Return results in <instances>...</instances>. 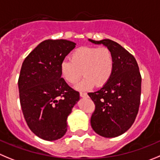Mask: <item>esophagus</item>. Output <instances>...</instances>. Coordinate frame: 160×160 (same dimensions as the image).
Returning <instances> with one entry per match:
<instances>
[{
    "label": "esophagus",
    "instance_id": "34e87169",
    "mask_svg": "<svg viewBox=\"0 0 160 160\" xmlns=\"http://www.w3.org/2000/svg\"><path fill=\"white\" fill-rule=\"evenodd\" d=\"M80 95L82 97V98H87L88 95L87 93H85V92H80Z\"/></svg>",
    "mask_w": 160,
    "mask_h": 160
}]
</instances>
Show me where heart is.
Instances as JSON below:
<instances>
[{
	"mask_svg": "<svg viewBox=\"0 0 160 160\" xmlns=\"http://www.w3.org/2000/svg\"><path fill=\"white\" fill-rule=\"evenodd\" d=\"M114 66V58L107 47L83 46L71 54V60H64L60 65L62 77L71 84H75L82 76L83 80L77 86L78 90H88L94 85L102 86L108 82Z\"/></svg>",
	"mask_w": 160,
	"mask_h": 160,
	"instance_id": "b5f03b06",
	"label": "heart"
}]
</instances>
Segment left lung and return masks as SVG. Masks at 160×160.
I'll use <instances>...</instances> for the list:
<instances>
[{"instance_id":"8db88e82","label":"left lung","mask_w":160,"mask_h":160,"mask_svg":"<svg viewBox=\"0 0 160 160\" xmlns=\"http://www.w3.org/2000/svg\"><path fill=\"white\" fill-rule=\"evenodd\" d=\"M88 40L107 46L114 58V70L108 82L97 92L88 93L95 105L91 125L102 137H118L132 126L138 113L141 94L138 65L135 58L116 42Z\"/></svg>"}]
</instances>
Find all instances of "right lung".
<instances>
[{
	"label": "right lung",
	"mask_w": 160,
	"mask_h": 160,
	"mask_svg": "<svg viewBox=\"0 0 160 160\" xmlns=\"http://www.w3.org/2000/svg\"><path fill=\"white\" fill-rule=\"evenodd\" d=\"M65 39L38 45L22 64L18 80L19 100L28 127L45 141H56L67 132V118L80 99L60 71V65L75 48Z\"/></svg>",
	"instance_id": "add662e5"
}]
</instances>
